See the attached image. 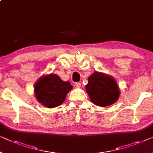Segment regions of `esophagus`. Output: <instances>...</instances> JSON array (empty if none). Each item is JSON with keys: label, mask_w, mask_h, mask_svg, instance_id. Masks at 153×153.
<instances>
[{"label": "esophagus", "mask_w": 153, "mask_h": 153, "mask_svg": "<svg viewBox=\"0 0 153 153\" xmlns=\"http://www.w3.org/2000/svg\"><path fill=\"white\" fill-rule=\"evenodd\" d=\"M75 85H76L77 88H80L81 87V83L80 82H76V84H75Z\"/></svg>", "instance_id": "esophagus-1"}]
</instances>
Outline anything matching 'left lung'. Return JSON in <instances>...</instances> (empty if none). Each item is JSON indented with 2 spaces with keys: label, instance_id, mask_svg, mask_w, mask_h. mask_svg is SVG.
<instances>
[{
  "label": "left lung",
  "instance_id": "8db88e82",
  "mask_svg": "<svg viewBox=\"0 0 153 153\" xmlns=\"http://www.w3.org/2000/svg\"><path fill=\"white\" fill-rule=\"evenodd\" d=\"M86 91L91 101L102 107L112 105L120 95L119 86L114 77L98 71L88 77Z\"/></svg>",
  "mask_w": 153,
  "mask_h": 153
}]
</instances>
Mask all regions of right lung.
<instances>
[{
	"label": "right lung",
	"mask_w": 153,
	"mask_h": 153,
	"mask_svg": "<svg viewBox=\"0 0 153 153\" xmlns=\"http://www.w3.org/2000/svg\"><path fill=\"white\" fill-rule=\"evenodd\" d=\"M73 88L69 82H64L58 75L49 74L40 77L34 84V95L42 105L52 108L60 106Z\"/></svg>",
	"instance_id": "add662e5"
}]
</instances>
